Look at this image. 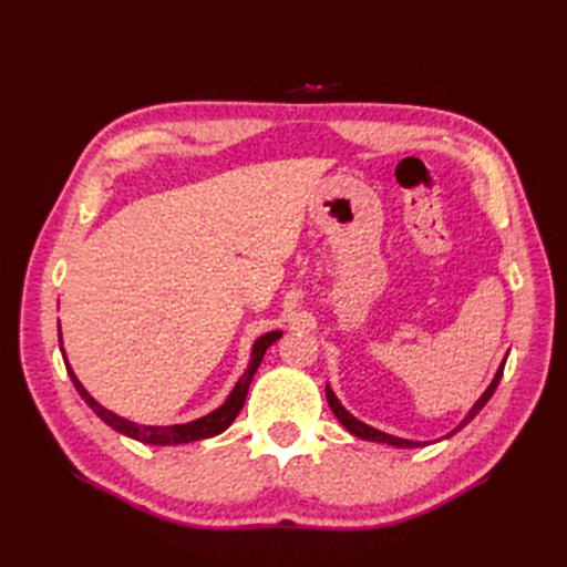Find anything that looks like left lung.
I'll return each mask as SVG.
<instances>
[{"mask_svg":"<svg viewBox=\"0 0 567 567\" xmlns=\"http://www.w3.org/2000/svg\"><path fill=\"white\" fill-rule=\"evenodd\" d=\"M504 364H506V359L502 362V367H499V371H496V375H494V381L489 383V388L483 392V398H480L475 404H473V409L468 411L466 414V419H463L454 431L450 433V435H454V433H458L463 425L466 423H471L477 414H480V409H483L487 402H489V398L494 394V390H496V385H499V381H502V375H504ZM326 400H329V406L333 409V414H336V419L348 427V431L354 435V437H362V440H371V442H385V444H392V447H423L425 442H411V440H402V437H394V435H388V433H381V431H375V427H371V425H367V423H362V421H357L350 411L340 404V400L336 398L333 394V390L329 388V383H326ZM447 435V437H450Z\"/></svg>","mask_w":567,"mask_h":567,"instance_id":"left-lung-1","label":"left lung"}]
</instances>
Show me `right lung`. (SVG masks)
Here are the masks:
<instances>
[{"label": "right lung", "instance_id": "right-lung-1", "mask_svg": "<svg viewBox=\"0 0 567 567\" xmlns=\"http://www.w3.org/2000/svg\"><path fill=\"white\" fill-rule=\"evenodd\" d=\"M279 338H281V331H271V333H265V336L257 338L255 346H252L250 364H248V369H246V373L241 375V379H238V383L234 385L227 402L221 404L219 409H215L213 414L203 416V419H196L192 423H182V425H136V423H132V421H127L123 416H117V414H113V411L101 406L92 398V394L82 388V383L75 379L71 364H68V359H65V369H68V375H71V379H73V385L82 394V400L87 402L92 406L94 414L104 423H109L113 431L123 433V435H127L132 440H140L144 444H158V447H167V444L196 442V440H205V437H213V435H219L221 431H227V427L231 425V421L238 416V411L244 409L250 381H252L257 367H260L267 348L271 346V342H277ZM61 352H63V348H61Z\"/></svg>", "mask_w": 567, "mask_h": 567}]
</instances>
